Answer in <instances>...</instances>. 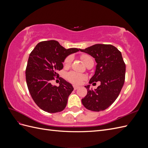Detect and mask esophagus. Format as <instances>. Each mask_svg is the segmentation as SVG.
I'll return each mask as SVG.
<instances>
[{
	"label": "esophagus",
	"mask_w": 148,
	"mask_h": 148,
	"mask_svg": "<svg viewBox=\"0 0 148 148\" xmlns=\"http://www.w3.org/2000/svg\"><path fill=\"white\" fill-rule=\"evenodd\" d=\"M79 88V86H76V85H73V88H74L75 90H76V89H78Z\"/></svg>",
	"instance_id": "34e87169"
}]
</instances>
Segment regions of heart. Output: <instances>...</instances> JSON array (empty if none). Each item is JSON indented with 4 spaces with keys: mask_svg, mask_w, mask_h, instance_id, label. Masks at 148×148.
I'll return each instance as SVG.
<instances>
[{
    "mask_svg": "<svg viewBox=\"0 0 148 148\" xmlns=\"http://www.w3.org/2000/svg\"><path fill=\"white\" fill-rule=\"evenodd\" d=\"M81 59L84 64L86 63L88 60L92 59V57L90 56L87 55V54L82 55ZM72 59H73V57L71 56H67L65 58V59L64 60V65L66 66H69L71 64V61H72ZM85 78H86L85 75L81 73L75 72V71H70V72L66 74V79H68L70 82L75 84H79L80 83H82V82Z\"/></svg>",
    "mask_w": 148,
    "mask_h": 148,
    "instance_id": "b5f03b06",
    "label": "heart"
}]
</instances>
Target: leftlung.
I'll use <instances>...</instances> for the list:
<instances>
[{"mask_svg": "<svg viewBox=\"0 0 148 148\" xmlns=\"http://www.w3.org/2000/svg\"><path fill=\"white\" fill-rule=\"evenodd\" d=\"M79 51L91 55L97 63L95 74L89 83L101 82L95 90L89 85L85 86L88 92L82 104L89 110H104L118 97L125 82L126 69L122 53L111 44H97Z\"/></svg>", "mask_w": 148, "mask_h": 148, "instance_id": "8db88e82", "label": "left lung"}]
</instances>
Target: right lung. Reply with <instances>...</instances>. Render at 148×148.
Wrapping results in <instances>:
<instances>
[{"mask_svg":"<svg viewBox=\"0 0 148 148\" xmlns=\"http://www.w3.org/2000/svg\"><path fill=\"white\" fill-rule=\"evenodd\" d=\"M78 51L77 48L66 49L51 40L40 42L30 53L25 71L26 83L31 97L44 111L56 113L65 108L73 88L57 72L63 69L66 57ZM55 77L60 79L59 87L50 83Z\"/></svg>","mask_w":148,"mask_h":148,"instance_id":"obj_1","label":"right lung"}]
</instances>
